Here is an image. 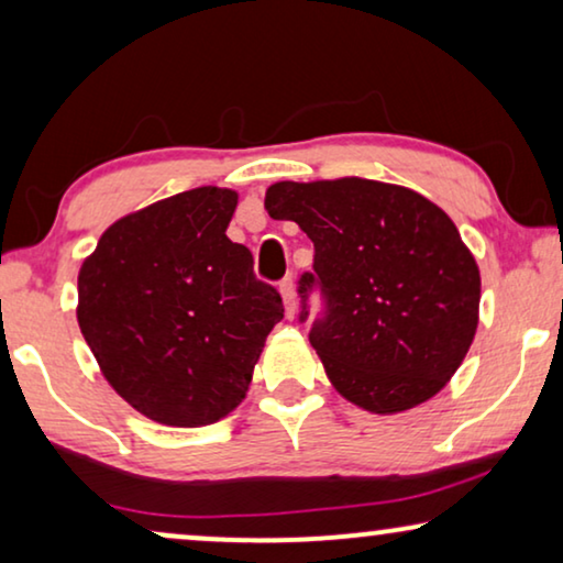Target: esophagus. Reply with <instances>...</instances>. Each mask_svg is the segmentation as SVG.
I'll return each instance as SVG.
<instances>
[{"mask_svg":"<svg viewBox=\"0 0 563 563\" xmlns=\"http://www.w3.org/2000/svg\"><path fill=\"white\" fill-rule=\"evenodd\" d=\"M279 295H282V299H284V314H287V318L291 320V318H295V312H297L295 284H291V279H284V282L279 284Z\"/></svg>","mask_w":563,"mask_h":563,"instance_id":"obj_1","label":"esophagus"}]
</instances>
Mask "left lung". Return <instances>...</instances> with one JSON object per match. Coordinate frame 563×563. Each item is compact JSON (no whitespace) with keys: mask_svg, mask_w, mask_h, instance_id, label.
I'll return each instance as SVG.
<instances>
[{"mask_svg":"<svg viewBox=\"0 0 563 563\" xmlns=\"http://www.w3.org/2000/svg\"><path fill=\"white\" fill-rule=\"evenodd\" d=\"M264 205L314 245L328 314L310 343L338 395L374 415L435 397L472 349L482 299L479 266L449 214L361 176L276 181ZM314 276H302V295Z\"/></svg>","mask_w":563,"mask_h":563,"instance_id":"1","label":"left lung"}]
</instances>
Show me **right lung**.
Here are the masks:
<instances>
[{"mask_svg": "<svg viewBox=\"0 0 563 563\" xmlns=\"http://www.w3.org/2000/svg\"><path fill=\"white\" fill-rule=\"evenodd\" d=\"M238 191L197 187L112 222L79 268V320L99 372L153 422L199 428L245 399L279 291L225 230Z\"/></svg>", "mask_w": 563, "mask_h": 563, "instance_id": "obj_1", "label": "right lung"}]
</instances>
